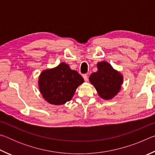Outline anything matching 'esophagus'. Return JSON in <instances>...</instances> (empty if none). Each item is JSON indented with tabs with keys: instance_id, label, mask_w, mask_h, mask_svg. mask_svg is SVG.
Wrapping results in <instances>:
<instances>
[{
	"instance_id": "1",
	"label": "esophagus",
	"mask_w": 155,
	"mask_h": 155,
	"mask_svg": "<svg viewBox=\"0 0 155 155\" xmlns=\"http://www.w3.org/2000/svg\"><path fill=\"white\" fill-rule=\"evenodd\" d=\"M83 77L84 80H85V82H87V81H88V77H87V74H83Z\"/></svg>"
}]
</instances>
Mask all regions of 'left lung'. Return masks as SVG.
<instances>
[{
    "mask_svg": "<svg viewBox=\"0 0 155 155\" xmlns=\"http://www.w3.org/2000/svg\"><path fill=\"white\" fill-rule=\"evenodd\" d=\"M97 68L98 71L90 75V82L96 88L101 98L111 100L121 90L123 75L105 61L98 62Z\"/></svg>",
    "mask_w": 155,
    "mask_h": 155,
    "instance_id": "obj_1",
    "label": "left lung"
}]
</instances>
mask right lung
Wrapping results in <instances>:
<instances>
[{
	"label": "right lung",
	"instance_id": "right-lung-1",
	"mask_svg": "<svg viewBox=\"0 0 155 155\" xmlns=\"http://www.w3.org/2000/svg\"><path fill=\"white\" fill-rule=\"evenodd\" d=\"M84 79L69 65L63 62L57 66L43 70L39 76L38 86L46 101L61 105L70 101Z\"/></svg>",
	"mask_w": 155,
	"mask_h": 155
}]
</instances>
